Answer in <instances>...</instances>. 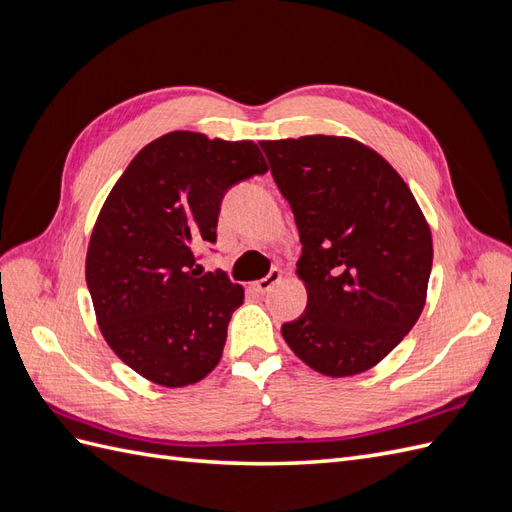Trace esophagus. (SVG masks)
I'll list each match as a JSON object with an SVG mask.
<instances>
[{
  "instance_id": "obj_1",
  "label": "esophagus",
  "mask_w": 512,
  "mask_h": 512,
  "mask_svg": "<svg viewBox=\"0 0 512 512\" xmlns=\"http://www.w3.org/2000/svg\"><path fill=\"white\" fill-rule=\"evenodd\" d=\"M282 280V271L280 269H271L265 277H262V280H258V282H254L252 284V288L256 290V292H260V294H265V292H269L277 282Z\"/></svg>"
}]
</instances>
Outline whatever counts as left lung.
Instances as JSON below:
<instances>
[{"instance_id": "1", "label": "left lung", "mask_w": 512, "mask_h": 512, "mask_svg": "<svg viewBox=\"0 0 512 512\" xmlns=\"http://www.w3.org/2000/svg\"><path fill=\"white\" fill-rule=\"evenodd\" d=\"M299 228L307 307L282 324L303 363L324 376L382 361L423 312L431 232L395 168L352 138L262 141Z\"/></svg>"}]
</instances>
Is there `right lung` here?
<instances>
[{
	"label": "right lung",
	"mask_w": 512,
	"mask_h": 512,
	"mask_svg": "<svg viewBox=\"0 0 512 512\" xmlns=\"http://www.w3.org/2000/svg\"><path fill=\"white\" fill-rule=\"evenodd\" d=\"M269 170L252 141L170 132L138 151L91 232L87 288L119 359L162 386L218 365L243 286L203 273L198 250L218 241L226 192Z\"/></svg>",
	"instance_id": "add662e5"
}]
</instances>
